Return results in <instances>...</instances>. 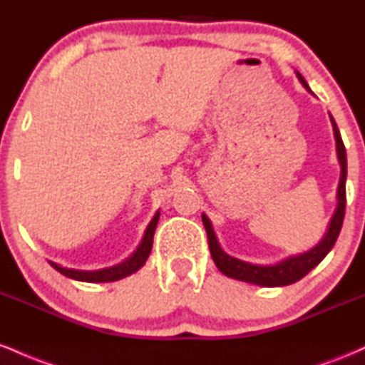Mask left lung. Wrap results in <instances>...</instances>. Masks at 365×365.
<instances>
[{"label":"left lung","instance_id":"1","mask_svg":"<svg viewBox=\"0 0 365 365\" xmlns=\"http://www.w3.org/2000/svg\"><path fill=\"white\" fill-rule=\"evenodd\" d=\"M297 77H299V81L302 82L305 89L311 92L302 75L297 72ZM329 118H331V123H333L334 140H336V154H338V161H340V166H341V175H340V183H338V192H336L338 206L333 217H331L326 235L322 237L319 244L314 247V249L309 250V252L293 255V257L284 259V261L274 264V266H257V264L240 261V259H235L232 257V255L226 254L225 250L221 249L220 242H217L215 230H212L211 226V221H209V217L206 215H202V223L207 233L209 250H211L212 261H215L217 269H220L221 273L230 276V278L240 279V282L259 284V287H284V284H292L299 282V279H302L304 276L311 269H314V267H316L317 264L328 255L329 250L333 249L334 242H336L338 235H340L343 217H345L346 153L340 135V130H338L336 123H334L333 116L329 115Z\"/></svg>","mask_w":365,"mask_h":365}]
</instances>
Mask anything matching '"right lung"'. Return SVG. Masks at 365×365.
Returning a JSON list of instances; mask_svg holds the SVG:
<instances>
[{"label":"right lung","instance_id":"1","mask_svg":"<svg viewBox=\"0 0 365 365\" xmlns=\"http://www.w3.org/2000/svg\"><path fill=\"white\" fill-rule=\"evenodd\" d=\"M158 220H159V212L154 215L150 223L145 228L144 238L137 247V250L133 252L127 261H123L118 266L108 267V269H99V271H78V269H68V267H63L60 264L51 262L49 264L54 267L56 271H60L63 276L72 279H78V282H89V283H108V282H116V279L125 278V276L135 273L139 271L142 266H144L145 261H148L150 249H153V238H154V230L158 226Z\"/></svg>","mask_w":365,"mask_h":365}]
</instances>
